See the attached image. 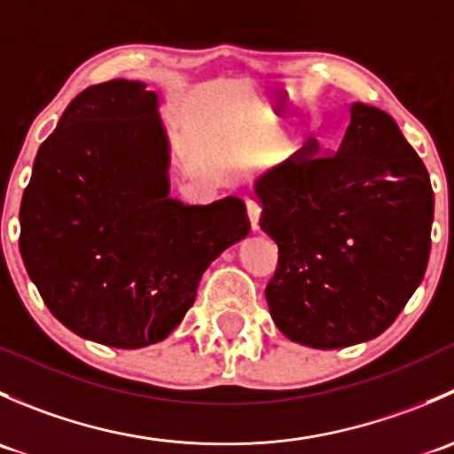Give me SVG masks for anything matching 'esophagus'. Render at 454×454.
<instances>
[{
  "instance_id": "1",
  "label": "esophagus",
  "mask_w": 454,
  "mask_h": 454,
  "mask_svg": "<svg viewBox=\"0 0 454 454\" xmlns=\"http://www.w3.org/2000/svg\"><path fill=\"white\" fill-rule=\"evenodd\" d=\"M246 210H248L250 226L253 231H259V217H261V204L256 200H246Z\"/></svg>"
}]
</instances>
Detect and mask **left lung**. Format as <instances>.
Wrapping results in <instances>:
<instances>
[{
	"instance_id": "left-lung-1",
	"label": "left lung",
	"mask_w": 454,
	"mask_h": 454,
	"mask_svg": "<svg viewBox=\"0 0 454 454\" xmlns=\"http://www.w3.org/2000/svg\"><path fill=\"white\" fill-rule=\"evenodd\" d=\"M333 153L318 142L261 176V231L278 246L265 287L290 340L340 349L391 327L422 283L434 198L424 162L387 112L349 107Z\"/></svg>"
}]
</instances>
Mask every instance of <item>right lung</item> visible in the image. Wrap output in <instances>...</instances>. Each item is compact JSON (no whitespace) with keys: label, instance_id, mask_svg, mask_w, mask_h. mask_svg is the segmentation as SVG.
Returning a JSON list of instances; mask_svg holds the SVG:
<instances>
[{"label":"right lung","instance_id":"add662e5","mask_svg":"<svg viewBox=\"0 0 454 454\" xmlns=\"http://www.w3.org/2000/svg\"><path fill=\"white\" fill-rule=\"evenodd\" d=\"M158 94L114 79L81 91L39 146L20 208V253L57 320L87 340H164L201 274L250 232L246 204L168 198Z\"/></svg>","mask_w":454,"mask_h":454}]
</instances>
